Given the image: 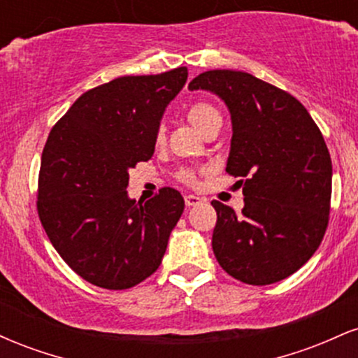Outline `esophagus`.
Listing matches in <instances>:
<instances>
[{"mask_svg": "<svg viewBox=\"0 0 358 358\" xmlns=\"http://www.w3.org/2000/svg\"><path fill=\"white\" fill-rule=\"evenodd\" d=\"M200 202H202V199L196 195H185V205L187 207H195V205H199Z\"/></svg>", "mask_w": 358, "mask_h": 358, "instance_id": "1", "label": "esophagus"}]
</instances>
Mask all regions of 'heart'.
<instances>
[{
    "label": "heart",
    "instance_id": "b5f03b06",
    "mask_svg": "<svg viewBox=\"0 0 358 358\" xmlns=\"http://www.w3.org/2000/svg\"><path fill=\"white\" fill-rule=\"evenodd\" d=\"M187 117L202 134L222 122L220 113L208 101H196L188 106ZM163 141H165V126H158L155 134V143L156 145H162ZM199 171L193 170V168H183V170H180L178 180L185 185H196L199 183Z\"/></svg>",
    "mask_w": 358,
    "mask_h": 358
}]
</instances>
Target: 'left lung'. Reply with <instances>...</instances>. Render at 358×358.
<instances>
[{"mask_svg":"<svg viewBox=\"0 0 358 358\" xmlns=\"http://www.w3.org/2000/svg\"><path fill=\"white\" fill-rule=\"evenodd\" d=\"M227 104L229 175L239 176L244 208L213 200L212 249L222 269L245 285L281 281L322 244L330 219L331 158L322 131L296 97L241 71H208L188 84Z\"/></svg>","mask_w":358,"mask_h":358,"instance_id":"8db88e82","label":"left lung"}]
</instances>
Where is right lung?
Instances as JSON below:
<instances>
[{
	"mask_svg": "<svg viewBox=\"0 0 358 358\" xmlns=\"http://www.w3.org/2000/svg\"><path fill=\"white\" fill-rule=\"evenodd\" d=\"M187 77V67H178L97 85L48 134L36 210L60 257L90 285L127 289L162 264L183 196L163 187L136 202L126 188L131 168L153 156L159 119Z\"/></svg>",
	"mask_w": 358,
	"mask_h": 358,
	"instance_id": "1",
	"label": "right lung"
}]
</instances>
